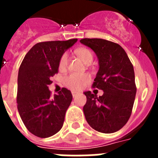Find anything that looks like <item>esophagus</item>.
Here are the masks:
<instances>
[{
  "mask_svg": "<svg viewBox=\"0 0 158 158\" xmlns=\"http://www.w3.org/2000/svg\"><path fill=\"white\" fill-rule=\"evenodd\" d=\"M78 94V93H76V92H72V96L73 97H76L77 95Z\"/></svg>",
  "mask_w": 158,
  "mask_h": 158,
  "instance_id": "esophagus-1",
  "label": "esophagus"
}]
</instances>
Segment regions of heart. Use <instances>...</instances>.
<instances>
[{
	"mask_svg": "<svg viewBox=\"0 0 158 158\" xmlns=\"http://www.w3.org/2000/svg\"><path fill=\"white\" fill-rule=\"evenodd\" d=\"M77 54L79 58L83 61L85 63H90L93 61V54L89 49L81 48L77 51ZM69 58L67 53L62 54L58 62V68L60 69H65L68 65ZM91 80V77L88 73L83 74H76V73H70L66 76L64 79V84L67 88L72 91H80Z\"/></svg>",
	"mask_w": 158,
	"mask_h": 158,
	"instance_id": "obj_1",
	"label": "heart"
}]
</instances>
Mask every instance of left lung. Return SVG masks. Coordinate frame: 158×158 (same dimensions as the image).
Listing matches in <instances>:
<instances>
[{"mask_svg":"<svg viewBox=\"0 0 158 158\" xmlns=\"http://www.w3.org/2000/svg\"><path fill=\"white\" fill-rule=\"evenodd\" d=\"M80 42L98 57L100 69L92 87L104 91L99 97L90 91L85 93V116L96 131L114 133L127 123L133 109L137 91L133 65L118 43L102 39H82Z\"/></svg>","mask_w":158,"mask_h":158,"instance_id":"left-lung-1","label":"left lung"}]
</instances>
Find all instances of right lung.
<instances>
[{
    "mask_svg": "<svg viewBox=\"0 0 158 158\" xmlns=\"http://www.w3.org/2000/svg\"><path fill=\"white\" fill-rule=\"evenodd\" d=\"M77 39L36 43L27 53L19 66L16 102L26 128L40 138L58 133L63 126L73 96L62 88L52 97L48 86L51 77L58 73V62L65 50Z\"/></svg>",
    "mask_w": 158,
    "mask_h": 158,
    "instance_id": "add662e5",
    "label": "right lung"
}]
</instances>
